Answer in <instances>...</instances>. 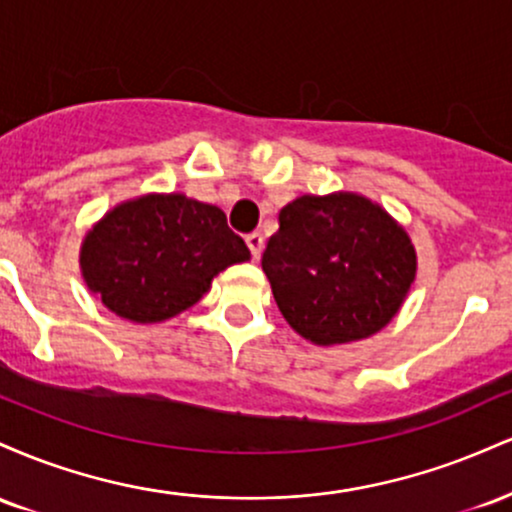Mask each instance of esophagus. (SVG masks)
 <instances>
[{"mask_svg": "<svg viewBox=\"0 0 512 512\" xmlns=\"http://www.w3.org/2000/svg\"><path fill=\"white\" fill-rule=\"evenodd\" d=\"M245 243H248L252 257H255V260H260L262 250H264V238H262V233H250V236L245 238Z\"/></svg>", "mask_w": 512, "mask_h": 512, "instance_id": "esophagus-1", "label": "esophagus"}]
</instances>
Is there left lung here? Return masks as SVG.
Returning a JSON list of instances; mask_svg holds the SVG:
<instances>
[{
	"label": "left lung",
	"instance_id": "obj_1",
	"mask_svg": "<svg viewBox=\"0 0 512 512\" xmlns=\"http://www.w3.org/2000/svg\"><path fill=\"white\" fill-rule=\"evenodd\" d=\"M262 269L291 330L339 346L390 325L416 279V248L402 223L358 192L301 195L279 211Z\"/></svg>",
	"mask_w": 512,
	"mask_h": 512
}]
</instances>
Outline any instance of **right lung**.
<instances>
[{"instance_id":"1","label":"right lung","mask_w":512,"mask_h":512,"mask_svg":"<svg viewBox=\"0 0 512 512\" xmlns=\"http://www.w3.org/2000/svg\"><path fill=\"white\" fill-rule=\"evenodd\" d=\"M250 260L248 245L214 204L149 192L105 211L86 231L79 267L88 291L137 325L185 313L214 276Z\"/></svg>"}]
</instances>
